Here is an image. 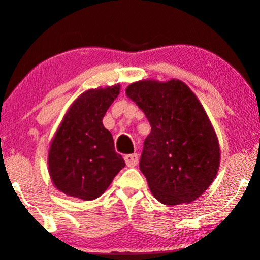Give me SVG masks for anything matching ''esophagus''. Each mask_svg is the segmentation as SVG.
I'll return each instance as SVG.
<instances>
[{"instance_id":"34e87169","label":"esophagus","mask_w":260,"mask_h":260,"mask_svg":"<svg viewBox=\"0 0 260 260\" xmlns=\"http://www.w3.org/2000/svg\"><path fill=\"white\" fill-rule=\"evenodd\" d=\"M125 163L127 167H135L138 165V155L137 154H130V155H125Z\"/></svg>"}]
</instances>
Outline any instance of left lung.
Returning <instances> with one entry per match:
<instances>
[{
	"mask_svg": "<svg viewBox=\"0 0 260 260\" xmlns=\"http://www.w3.org/2000/svg\"><path fill=\"white\" fill-rule=\"evenodd\" d=\"M125 93L151 125L140 169L152 195L168 206L197 200L220 165L216 134L197 95L177 79L136 81Z\"/></svg>",
	"mask_w": 260,
	"mask_h": 260,
	"instance_id": "8db88e82",
	"label": "left lung"
}]
</instances>
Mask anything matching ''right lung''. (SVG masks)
Segmentation results:
<instances>
[{
  "label": "right lung",
  "mask_w": 260,
  "mask_h": 260,
  "mask_svg": "<svg viewBox=\"0 0 260 260\" xmlns=\"http://www.w3.org/2000/svg\"><path fill=\"white\" fill-rule=\"evenodd\" d=\"M119 85L92 88L78 97L51 142L48 169L56 189L90 201L101 197L125 162L117 154L103 117L119 94Z\"/></svg>",
  "instance_id": "right-lung-1"
}]
</instances>
